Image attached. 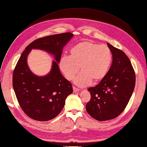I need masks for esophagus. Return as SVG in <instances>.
I'll return each mask as SVG.
<instances>
[{"label": "esophagus", "mask_w": 147, "mask_h": 147, "mask_svg": "<svg viewBox=\"0 0 147 147\" xmlns=\"http://www.w3.org/2000/svg\"><path fill=\"white\" fill-rule=\"evenodd\" d=\"M73 90H74V92H78V91L80 90L79 89L77 88L75 86H73Z\"/></svg>", "instance_id": "34e87169"}]
</instances>
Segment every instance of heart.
I'll return each instance as SVG.
<instances>
[{
  "label": "heart",
  "instance_id": "obj_1",
  "mask_svg": "<svg viewBox=\"0 0 147 147\" xmlns=\"http://www.w3.org/2000/svg\"><path fill=\"white\" fill-rule=\"evenodd\" d=\"M113 61V55L108 45L83 41L70 50V57L61 58L59 66L65 78L72 80L80 70L82 72L75 79L80 87L103 80L108 74Z\"/></svg>",
  "mask_w": 147,
  "mask_h": 147
}]
</instances>
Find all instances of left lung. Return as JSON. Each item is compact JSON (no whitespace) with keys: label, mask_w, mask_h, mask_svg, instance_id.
Instances as JSON below:
<instances>
[{"label":"left lung","mask_w":147,"mask_h":147,"mask_svg":"<svg viewBox=\"0 0 147 147\" xmlns=\"http://www.w3.org/2000/svg\"><path fill=\"white\" fill-rule=\"evenodd\" d=\"M113 54L108 74L95 87L88 90L90 99L86 105L88 114L98 121L117 117L127 106L136 84V75L126 54L107 43Z\"/></svg>","instance_id":"left-lung-1"}]
</instances>
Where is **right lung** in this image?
Returning <instances> with one entry per match:
<instances>
[{
    "label": "right lung",
    "mask_w": 147,
    "mask_h": 147,
    "mask_svg": "<svg viewBox=\"0 0 147 147\" xmlns=\"http://www.w3.org/2000/svg\"><path fill=\"white\" fill-rule=\"evenodd\" d=\"M74 36L67 32L39 38L30 43L19 59L13 74V86L18 103L24 113L37 121H48L59 114L67 96L73 92L72 84L60 72L58 64L63 49ZM32 48L44 49L53 54L50 73L38 77L29 69L26 58Z\"/></svg>",
    "instance_id": "1"
}]
</instances>
